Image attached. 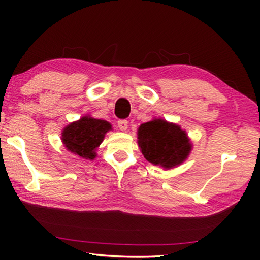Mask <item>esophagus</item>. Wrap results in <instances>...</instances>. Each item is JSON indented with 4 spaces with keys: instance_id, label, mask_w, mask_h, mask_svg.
Returning <instances> with one entry per match:
<instances>
[{
    "instance_id": "esophagus-1",
    "label": "esophagus",
    "mask_w": 260,
    "mask_h": 260,
    "mask_svg": "<svg viewBox=\"0 0 260 260\" xmlns=\"http://www.w3.org/2000/svg\"><path fill=\"white\" fill-rule=\"evenodd\" d=\"M118 127H119V129L125 132L127 129V127H128V121L127 120H119L118 121Z\"/></svg>"
}]
</instances>
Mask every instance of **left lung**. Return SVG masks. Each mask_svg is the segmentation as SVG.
Masks as SVG:
<instances>
[{"label":"left lung","instance_id":"8db88e82","mask_svg":"<svg viewBox=\"0 0 260 260\" xmlns=\"http://www.w3.org/2000/svg\"><path fill=\"white\" fill-rule=\"evenodd\" d=\"M138 144L149 162L164 170L181 165L192 149L187 132L162 118H153L140 125Z\"/></svg>","mask_w":260,"mask_h":260}]
</instances>
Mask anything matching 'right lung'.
Segmentation results:
<instances>
[{"label": "right lung", "instance_id": "add662e5", "mask_svg": "<svg viewBox=\"0 0 260 260\" xmlns=\"http://www.w3.org/2000/svg\"><path fill=\"white\" fill-rule=\"evenodd\" d=\"M109 131H112L110 122L86 114L64 127L61 131V142L73 155L94 160L98 156L96 150Z\"/></svg>", "mask_w": 260, "mask_h": 260}]
</instances>
